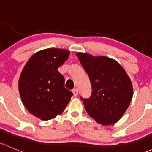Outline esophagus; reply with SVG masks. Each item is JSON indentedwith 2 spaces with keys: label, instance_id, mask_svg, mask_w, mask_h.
I'll return each mask as SVG.
<instances>
[{
  "label": "esophagus",
  "instance_id": "1",
  "mask_svg": "<svg viewBox=\"0 0 152 152\" xmlns=\"http://www.w3.org/2000/svg\"><path fill=\"white\" fill-rule=\"evenodd\" d=\"M72 92H73V95H74V96H78V93H79V91H78L77 89H73V90H72Z\"/></svg>",
  "mask_w": 152,
  "mask_h": 152
}]
</instances>
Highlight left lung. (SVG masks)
I'll return each instance as SVG.
<instances>
[{
    "label": "left lung",
    "instance_id": "obj_1",
    "mask_svg": "<svg viewBox=\"0 0 152 152\" xmlns=\"http://www.w3.org/2000/svg\"><path fill=\"white\" fill-rule=\"evenodd\" d=\"M76 56L88 73L92 85L90 99L81 98L87 113L102 125L117 123L132 99L133 87L129 76L111 58L80 52Z\"/></svg>",
    "mask_w": 152,
    "mask_h": 152
}]
</instances>
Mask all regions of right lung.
<instances>
[{
  "label": "right lung",
  "mask_w": 152,
  "mask_h": 152,
  "mask_svg": "<svg viewBox=\"0 0 152 152\" xmlns=\"http://www.w3.org/2000/svg\"><path fill=\"white\" fill-rule=\"evenodd\" d=\"M70 50L47 48L32 55L18 82L23 104L31 115L42 121L61 114L73 96L65 87V79L58 67L68 59Z\"/></svg>",
  "instance_id": "obj_1"
}]
</instances>
